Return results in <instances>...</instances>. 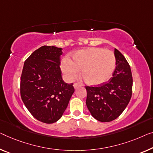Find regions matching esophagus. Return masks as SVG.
I'll use <instances>...</instances> for the list:
<instances>
[{
  "instance_id": "obj_1",
  "label": "esophagus",
  "mask_w": 153,
  "mask_h": 153,
  "mask_svg": "<svg viewBox=\"0 0 153 153\" xmlns=\"http://www.w3.org/2000/svg\"><path fill=\"white\" fill-rule=\"evenodd\" d=\"M74 87L75 89H77V88H78L79 87H80V85H79V84H77V83H75L74 84Z\"/></svg>"
}]
</instances>
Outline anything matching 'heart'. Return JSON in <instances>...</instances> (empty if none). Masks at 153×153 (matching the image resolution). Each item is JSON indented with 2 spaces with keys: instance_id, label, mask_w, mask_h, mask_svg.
I'll list each match as a JSON object with an SVG mask.
<instances>
[{
  "instance_id": "b5f03b06",
  "label": "heart",
  "mask_w": 153,
  "mask_h": 153,
  "mask_svg": "<svg viewBox=\"0 0 153 153\" xmlns=\"http://www.w3.org/2000/svg\"><path fill=\"white\" fill-rule=\"evenodd\" d=\"M115 63V55L110 50L91 47L75 52L72 60L63 58L60 68L67 80H74L81 70L84 82L91 86H100L112 77Z\"/></svg>"
}]
</instances>
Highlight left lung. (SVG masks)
<instances>
[{
	"label": "left lung",
	"mask_w": 153,
	"mask_h": 153,
	"mask_svg": "<svg viewBox=\"0 0 153 153\" xmlns=\"http://www.w3.org/2000/svg\"><path fill=\"white\" fill-rule=\"evenodd\" d=\"M115 69L108 82L99 87L86 86V104L91 115L102 122H111L122 113L132 95L133 77L124 56L115 49Z\"/></svg>",
	"instance_id": "obj_1"
}]
</instances>
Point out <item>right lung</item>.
Wrapping results in <instances>:
<instances>
[{
    "label": "right lung",
    "mask_w": 153,
    "mask_h": 153,
    "mask_svg": "<svg viewBox=\"0 0 153 153\" xmlns=\"http://www.w3.org/2000/svg\"><path fill=\"white\" fill-rule=\"evenodd\" d=\"M62 48L42 46L24 63L20 95L26 108L36 120L52 124L62 117L74 88L64 82L60 68Z\"/></svg>",
    "instance_id": "1"
}]
</instances>
